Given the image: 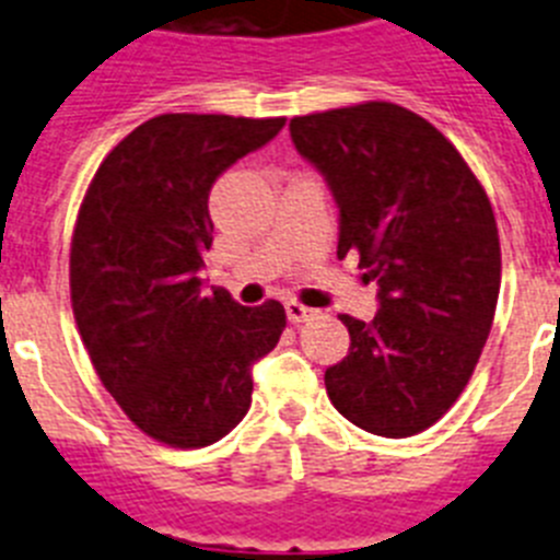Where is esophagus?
<instances>
[{
  "label": "esophagus",
  "mask_w": 560,
  "mask_h": 560,
  "mask_svg": "<svg viewBox=\"0 0 560 560\" xmlns=\"http://www.w3.org/2000/svg\"><path fill=\"white\" fill-rule=\"evenodd\" d=\"M319 314L316 308H308V305L296 303V300H291V303H285V316H289L291 325H300V323H308V319H314V316Z\"/></svg>",
  "instance_id": "34e87169"
}]
</instances>
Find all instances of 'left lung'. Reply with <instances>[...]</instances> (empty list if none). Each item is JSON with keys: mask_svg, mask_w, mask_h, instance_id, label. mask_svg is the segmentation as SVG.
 <instances>
[{"mask_svg": "<svg viewBox=\"0 0 560 560\" xmlns=\"http://www.w3.org/2000/svg\"><path fill=\"white\" fill-rule=\"evenodd\" d=\"M300 156L339 207V249L378 285L370 323L341 314L348 355L325 370L350 423L409 438L452 409L491 334L502 280L497 219L457 148L384 101L291 120Z\"/></svg>", "mask_w": 560, "mask_h": 560, "instance_id": "obj_1", "label": "left lung"}]
</instances>
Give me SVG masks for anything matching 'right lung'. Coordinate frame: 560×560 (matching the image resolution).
I'll list each match as a JSON object with an SVG mask.
<instances>
[{"mask_svg":"<svg viewBox=\"0 0 560 560\" xmlns=\"http://www.w3.org/2000/svg\"><path fill=\"white\" fill-rule=\"evenodd\" d=\"M285 117L160 114L112 148L78 212L72 311L103 387L131 423L173 448H201L241 423L252 364L280 341L277 300L205 294L207 199L221 173L275 140Z\"/></svg>","mask_w":560,"mask_h":560,"instance_id":"add662e5","label":"right lung"}]
</instances>
